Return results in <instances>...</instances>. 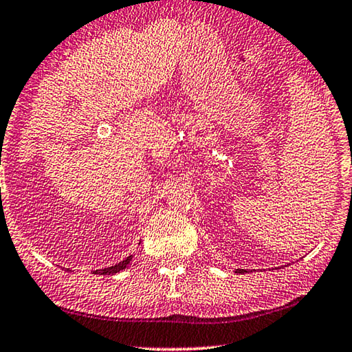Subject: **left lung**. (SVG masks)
Segmentation results:
<instances>
[{
    "mask_svg": "<svg viewBox=\"0 0 352 352\" xmlns=\"http://www.w3.org/2000/svg\"><path fill=\"white\" fill-rule=\"evenodd\" d=\"M239 272V274H242V272H245V270H242V269H240V270H237Z\"/></svg>",
    "mask_w": 352,
    "mask_h": 352,
    "instance_id": "1",
    "label": "left lung"
}]
</instances>
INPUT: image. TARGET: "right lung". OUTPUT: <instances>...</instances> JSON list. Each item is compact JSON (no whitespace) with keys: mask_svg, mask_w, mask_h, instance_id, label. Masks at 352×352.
Masks as SVG:
<instances>
[{"mask_svg":"<svg viewBox=\"0 0 352 352\" xmlns=\"http://www.w3.org/2000/svg\"><path fill=\"white\" fill-rule=\"evenodd\" d=\"M131 259H133V258H131V256H129V258H126L124 261H122V262H120V264H117V265L106 267V269H101V270H94V274H96V275H113V274H117V272L126 269V265L129 264Z\"/></svg>","mask_w":352,"mask_h":352,"instance_id":"right-lung-1","label":"right lung"}]
</instances>
